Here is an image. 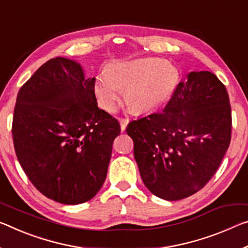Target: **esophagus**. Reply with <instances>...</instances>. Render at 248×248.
Returning <instances> with one entry per match:
<instances>
[{"label":"esophagus","mask_w":248,"mask_h":248,"mask_svg":"<svg viewBox=\"0 0 248 248\" xmlns=\"http://www.w3.org/2000/svg\"><path fill=\"white\" fill-rule=\"evenodd\" d=\"M119 123H120L121 130L124 131L125 128H127V124L129 123V120L127 119V118H119Z\"/></svg>","instance_id":"esophagus-1"}]
</instances>
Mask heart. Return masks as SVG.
Returning <instances> with one entry per match:
<instances>
[{"label":"heart","mask_w":248,"mask_h":248,"mask_svg":"<svg viewBox=\"0 0 248 248\" xmlns=\"http://www.w3.org/2000/svg\"><path fill=\"white\" fill-rule=\"evenodd\" d=\"M178 70L160 58L117 62L107 72L97 75L93 90L101 108L113 111L125 88V100L137 111H148L162 105L174 93Z\"/></svg>","instance_id":"b5f03b06"}]
</instances>
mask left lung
<instances>
[{
    "label": "left lung",
    "mask_w": 248,
    "mask_h": 248,
    "mask_svg": "<svg viewBox=\"0 0 248 248\" xmlns=\"http://www.w3.org/2000/svg\"><path fill=\"white\" fill-rule=\"evenodd\" d=\"M127 133L148 190L168 201L186 199L205 186L230 147L229 93L213 73L192 72L162 111L132 120Z\"/></svg>",
    "instance_id": "1"
}]
</instances>
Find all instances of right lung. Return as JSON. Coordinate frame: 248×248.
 <instances>
[{"mask_svg": "<svg viewBox=\"0 0 248 248\" xmlns=\"http://www.w3.org/2000/svg\"><path fill=\"white\" fill-rule=\"evenodd\" d=\"M96 78L79 64L52 58L17 93L12 136L17 160L33 186L62 204L89 201L106 180L120 124L99 109Z\"/></svg>", "mask_w": 248, "mask_h": 248, "instance_id": "add662e5", "label": "right lung"}]
</instances>
